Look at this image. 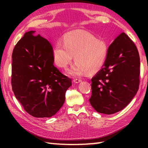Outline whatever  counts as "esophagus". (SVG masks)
<instances>
[{"instance_id": "1", "label": "esophagus", "mask_w": 148, "mask_h": 148, "mask_svg": "<svg viewBox=\"0 0 148 148\" xmlns=\"http://www.w3.org/2000/svg\"><path fill=\"white\" fill-rule=\"evenodd\" d=\"M73 81H74V83H80L81 81V79H74Z\"/></svg>"}]
</instances>
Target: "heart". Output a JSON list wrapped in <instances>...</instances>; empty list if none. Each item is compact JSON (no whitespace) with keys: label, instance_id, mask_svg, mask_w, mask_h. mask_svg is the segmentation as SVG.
Returning a JSON list of instances; mask_svg holds the SVG:
<instances>
[{"label":"heart","instance_id":"heart-1","mask_svg":"<svg viewBox=\"0 0 148 148\" xmlns=\"http://www.w3.org/2000/svg\"><path fill=\"white\" fill-rule=\"evenodd\" d=\"M109 47L105 40L97 39L90 32L76 30L68 32L63 42L58 41L53 49V58L60 68L65 69L74 56L76 62L69 69V74L82 76L88 72L95 74L104 64Z\"/></svg>","mask_w":148,"mask_h":148}]
</instances>
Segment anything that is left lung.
I'll return each instance as SVG.
<instances>
[{"mask_svg": "<svg viewBox=\"0 0 148 148\" xmlns=\"http://www.w3.org/2000/svg\"><path fill=\"white\" fill-rule=\"evenodd\" d=\"M139 76L137 48L130 37L122 32L109 46L103 67L92 78L90 104L103 114L121 111L139 90Z\"/></svg>", "mask_w": 148, "mask_h": 148, "instance_id": "8db88e82", "label": "left lung"}]
</instances>
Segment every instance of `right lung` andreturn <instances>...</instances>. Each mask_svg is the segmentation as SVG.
<instances>
[{
    "instance_id": "add662e5",
    "label": "right lung",
    "mask_w": 148,
    "mask_h": 148,
    "mask_svg": "<svg viewBox=\"0 0 148 148\" xmlns=\"http://www.w3.org/2000/svg\"><path fill=\"white\" fill-rule=\"evenodd\" d=\"M53 64L52 46L35 31L25 34L12 51V89L25 111L34 117L55 115L72 85L71 78Z\"/></svg>"
}]
</instances>
